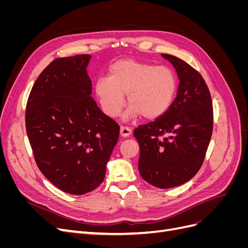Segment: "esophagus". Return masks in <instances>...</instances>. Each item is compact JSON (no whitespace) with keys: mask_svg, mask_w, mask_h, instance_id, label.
Returning <instances> with one entry per match:
<instances>
[{"mask_svg":"<svg viewBox=\"0 0 248 248\" xmlns=\"http://www.w3.org/2000/svg\"><path fill=\"white\" fill-rule=\"evenodd\" d=\"M131 129L128 128V127H125V126H121V128H120V134H121V137L123 138H127L131 136Z\"/></svg>","mask_w":248,"mask_h":248,"instance_id":"34e87169","label":"esophagus"}]
</instances>
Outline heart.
Here are the masks:
<instances>
[{"label":"heart","instance_id":"heart-1","mask_svg":"<svg viewBox=\"0 0 248 248\" xmlns=\"http://www.w3.org/2000/svg\"><path fill=\"white\" fill-rule=\"evenodd\" d=\"M94 89L102 110L108 117L119 116L125 104L124 95H127L129 108L124 120L128 121L140 116L156 120L171 107L178 81L168 67L126 59L112 64L108 78L97 79Z\"/></svg>","mask_w":248,"mask_h":248}]
</instances>
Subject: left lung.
<instances>
[{"mask_svg": "<svg viewBox=\"0 0 248 248\" xmlns=\"http://www.w3.org/2000/svg\"><path fill=\"white\" fill-rule=\"evenodd\" d=\"M179 78L170 109L134 130L140 149L141 178L159 188L182 185L196 176L204 161L213 129L209 89L201 74L175 56L161 54Z\"/></svg>", "mask_w": 248, "mask_h": 248, "instance_id": "left-lung-1", "label": "left lung"}]
</instances>
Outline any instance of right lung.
Returning a JSON list of instances; mask_svg holds the SVG:
<instances>
[{
  "label": "right lung",
  "instance_id": "add662e5",
  "mask_svg": "<svg viewBox=\"0 0 248 248\" xmlns=\"http://www.w3.org/2000/svg\"><path fill=\"white\" fill-rule=\"evenodd\" d=\"M90 55L59 58L35 81L26 128L37 166L70 194H84L104 180L120 127L92 98Z\"/></svg>",
  "mask_w": 248,
  "mask_h": 248
}]
</instances>
